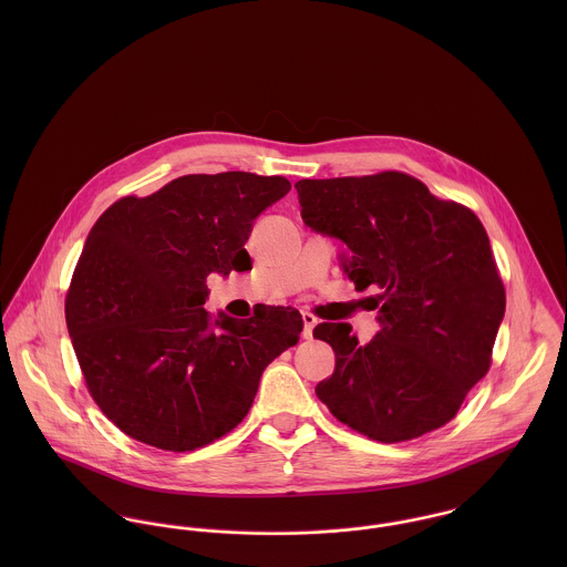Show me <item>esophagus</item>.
Returning a JSON list of instances; mask_svg holds the SVG:
<instances>
[{
	"label": "esophagus",
	"mask_w": 567,
	"mask_h": 567,
	"mask_svg": "<svg viewBox=\"0 0 567 567\" xmlns=\"http://www.w3.org/2000/svg\"><path fill=\"white\" fill-rule=\"evenodd\" d=\"M317 317L310 315V312H303V338H312V331L317 327Z\"/></svg>",
	"instance_id": "obj_1"
}]
</instances>
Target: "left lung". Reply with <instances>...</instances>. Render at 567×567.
Segmentation results:
<instances>
[{
  "label": "left lung",
  "instance_id": "left-lung-1",
  "mask_svg": "<svg viewBox=\"0 0 567 567\" xmlns=\"http://www.w3.org/2000/svg\"><path fill=\"white\" fill-rule=\"evenodd\" d=\"M303 223L344 244L342 272L369 286L380 331L360 344L349 323H321L333 373L317 384L329 412L382 443L452 421L491 364L506 295L483 223L402 172L295 183Z\"/></svg>",
  "mask_w": 567,
  "mask_h": 567
}]
</instances>
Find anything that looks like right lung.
<instances>
[{"label": "right lung", "instance_id": "add662e5", "mask_svg": "<svg viewBox=\"0 0 567 567\" xmlns=\"http://www.w3.org/2000/svg\"><path fill=\"white\" fill-rule=\"evenodd\" d=\"M288 192L284 176L187 174L117 200L89 231L65 319L91 398L131 439L189 452L225 436L264 369L297 344L292 308H203L212 272L250 270L252 225Z\"/></svg>", "mask_w": 567, "mask_h": 567}]
</instances>
